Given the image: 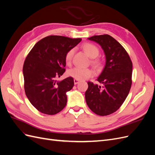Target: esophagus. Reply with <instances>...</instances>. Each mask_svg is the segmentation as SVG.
Wrapping results in <instances>:
<instances>
[{"mask_svg": "<svg viewBox=\"0 0 155 155\" xmlns=\"http://www.w3.org/2000/svg\"><path fill=\"white\" fill-rule=\"evenodd\" d=\"M79 81H80V80H79V79H74V82L75 85H76V84H78Z\"/></svg>", "mask_w": 155, "mask_h": 155, "instance_id": "esophagus-1", "label": "esophagus"}]
</instances>
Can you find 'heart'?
<instances>
[{
  "instance_id": "obj_1",
  "label": "heart",
  "mask_w": 155,
  "mask_h": 155,
  "mask_svg": "<svg viewBox=\"0 0 155 155\" xmlns=\"http://www.w3.org/2000/svg\"><path fill=\"white\" fill-rule=\"evenodd\" d=\"M84 51L87 54L89 57L91 58V63L94 67L96 68H100L102 65L101 60L99 58H97L100 54V50L97 46L92 43H85L83 46ZM74 48L70 49L65 55V61L67 64H69L72 61L73 55L74 54ZM68 74L75 79L79 80H84L93 76L94 71L90 68H80L74 67L70 69L68 71Z\"/></svg>"
}]
</instances>
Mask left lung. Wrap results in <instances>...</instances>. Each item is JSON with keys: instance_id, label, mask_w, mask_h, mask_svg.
I'll use <instances>...</instances> for the list:
<instances>
[{"instance_id": "left-lung-1", "label": "left lung", "mask_w": 155, "mask_h": 155, "mask_svg": "<svg viewBox=\"0 0 155 155\" xmlns=\"http://www.w3.org/2000/svg\"><path fill=\"white\" fill-rule=\"evenodd\" d=\"M88 39L101 46L106 63L97 79L100 85L87 83L86 102L95 114L107 116L118 110L129 94L132 85L133 63L125 48L110 35H94Z\"/></svg>"}]
</instances>
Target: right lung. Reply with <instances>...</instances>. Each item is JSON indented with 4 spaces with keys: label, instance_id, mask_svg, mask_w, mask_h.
I'll return each mask as SVG.
<instances>
[{
    "label": "right lung",
    "instance_id": "add662e5",
    "mask_svg": "<svg viewBox=\"0 0 155 155\" xmlns=\"http://www.w3.org/2000/svg\"><path fill=\"white\" fill-rule=\"evenodd\" d=\"M81 39L50 35L35 45L23 65L26 95L31 105L43 114L54 115L67 105V92L74 85L72 77L59 81L65 72V55Z\"/></svg>",
    "mask_w": 155,
    "mask_h": 155
}]
</instances>
